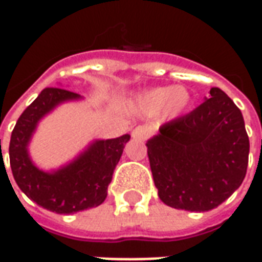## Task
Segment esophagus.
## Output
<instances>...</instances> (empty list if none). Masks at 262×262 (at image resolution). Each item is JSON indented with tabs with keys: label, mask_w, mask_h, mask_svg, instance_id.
I'll return each mask as SVG.
<instances>
[{
	"label": "esophagus",
	"mask_w": 262,
	"mask_h": 262,
	"mask_svg": "<svg viewBox=\"0 0 262 262\" xmlns=\"http://www.w3.org/2000/svg\"><path fill=\"white\" fill-rule=\"evenodd\" d=\"M150 135H151L150 127L144 125L137 126V127H135L133 132H132V136L135 137V139H137V140H146V139L150 137Z\"/></svg>",
	"instance_id": "obj_1"
}]
</instances>
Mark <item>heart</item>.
<instances>
[{
    "label": "heart",
    "mask_w": 262,
    "mask_h": 262,
    "mask_svg": "<svg viewBox=\"0 0 262 262\" xmlns=\"http://www.w3.org/2000/svg\"><path fill=\"white\" fill-rule=\"evenodd\" d=\"M189 103V92L184 86H157L144 92L140 98V108L144 114H163L168 118H174L187 108Z\"/></svg>",
    "instance_id": "obj_1"
}]
</instances>
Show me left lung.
Here are the masks:
<instances>
[{"instance_id": "left-lung-1", "label": "left lung", "mask_w": 262, "mask_h": 262, "mask_svg": "<svg viewBox=\"0 0 262 262\" xmlns=\"http://www.w3.org/2000/svg\"><path fill=\"white\" fill-rule=\"evenodd\" d=\"M146 146L154 185L171 208H217L247 172L250 142L243 115L216 86L192 112L160 126Z\"/></svg>"}]
</instances>
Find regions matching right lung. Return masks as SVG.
I'll return each instance as SVG.
<instances>
[{"mask_svg":"<svg viewBox=\"0 0 262 262\" xmlns=\"http://www.w3.org/2000/svg\"><path fill=\"white\" fill-rule=\"evenodd\" d=\"M77 98L80 95L69 90L45 88L22 112L9 142L11 170L20 191L39 206L60 214L95 208L105 201L115 167L130 139L125 135L98 140L71 164L52 174L36 168L26 147L37 122L60 102Z\"/></svg>","mask_w":262,"mask_h":262,"instance_id":"obj_1","label":"right lung"}]
</instances>
